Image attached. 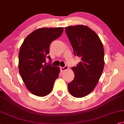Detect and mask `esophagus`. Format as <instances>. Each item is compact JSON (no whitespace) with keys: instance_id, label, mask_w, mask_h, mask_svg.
I'll return each instance as SVG.
<instances>
[{"instance_id":"obj_1","label":"esophagus","mask_w":124,"mask_h":124,"mask_svg":"<svg viewBox=\"0 0 124 124\" xmlns=\"http://www.w3.org/2000/svg\"><path fill=\"white\" fill-rule=\"evenodd\" d=\"M68 69H69V66H68L66 65V66H65V67H61V70H62V71H64L68 70Z\"/></svg>"}]
</instances>
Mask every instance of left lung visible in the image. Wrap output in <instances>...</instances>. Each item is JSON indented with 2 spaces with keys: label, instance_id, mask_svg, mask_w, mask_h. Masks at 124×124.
<instances>
[{
  "label": "left lung",
  "instance_id": "left-lung-1",
  "mask_svg": "<svg viewBox=\"0 0 124 124\" xmlns=\"http://www.w3.org/2000/svg\"><path fill=\"white\" fill-rule=\"evenodd\" d=\"M74 55L81 61L71 69L74 79L68 84L71 95L83 98L94 90L103 73L104 66V51L101 41L93 30L84 25L65 28Z\"/></svg>",
  "mask_w": 124,
  "mask_h": 124
}]
</instances>
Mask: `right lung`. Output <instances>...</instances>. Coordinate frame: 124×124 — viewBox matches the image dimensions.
I'll list each match as a JSON object with an SVG mask.
<instances>
[{
  "instance_id": "add662e5",
  "label": "right lung",
  "mask_w": 124,
  "mask_h": 124,
  "mask_svg": "<svg viewBox=\"0 0 124 124\" xmlns=\"http://www.w3.org/2000/svg\"><path fill=\"white\" fill-rule=\"evenodd\" d=\"M63 28H42L36 29L23 41L19 53V70L28 90L37 96H45L53 90L59 77V67L47 65L50 59L49 46L62 35Z\"/></svg>"
}]
</instances>
